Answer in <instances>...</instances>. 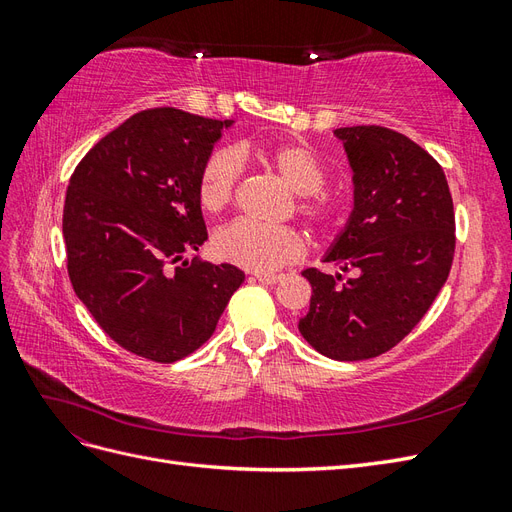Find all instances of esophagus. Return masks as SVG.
<instances>
[{"instance_id":"34e87169","label":"esophagus","mask_w":512,"mask_h":512,"mask_svg":"<svg viewBox=\"0 0 512 512\" xmlns=\"http://www.w3.org/2000/svg\"><path fill=\"white\" fill-rule=\"evenodd\" d=\"M254 280L262 282V284H277L282 280V275H269V273H256Z\"/></svg>"}]
</instances>
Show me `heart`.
I'll use <instances>...</instances> for the list:
<instances>
[{"label": "heart", "mask_w": 512, "mask_h": 512, "mask_svg": "<svg viewBox=\"0 0 512 512\" xmlns=\"http://www.w3.org/2000/svg\"><path fill=\"white\" fill-rule=\"evenodd\" d=\"M254 153L294 194H299L297 209L309 222L329 228L339 220L342 205L335 194L322 190L327 181V166L312 147L305 143H282L258 147ZM239 175L241 160L237 151H213L198 177L200 207L209 213L224 209L235 196ZM213 247L215 254L230 265L271 273L301 258L305 241L301 232L290 226H271L241 218L218 230Z\"/></svg>", "instance_id": "heart-1"}]
</instances>
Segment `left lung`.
<instances>
[{
    "label": "left lung",
    "instance_id": "obj_1",
    "mask_svg": "<svg viewBox=\"0 0 512 512\" xmlns=\"http://www.w3.org/2000/svg\"><path fill=\"white\" fill-rule=\"evenodd\" d=\"M352 168L354 207L312 284L301 335L335 361L391 350L427 314L455 254V211L442 166L408 136L382 126L337 128Z\"/></svg>",
    "mask_w": 512,
    "mask_h": 512
}]
</instances>
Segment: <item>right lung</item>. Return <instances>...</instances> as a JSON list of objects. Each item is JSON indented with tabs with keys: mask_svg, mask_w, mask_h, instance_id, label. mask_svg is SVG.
I'll list each match as a JSON object with an SVG mask.
<instances>
[{
	"mask_svg": "<svg viewBox=\"0 0 512 512\" xmlns=\"http://www.w3.org/2000/svg\"><path fill=\"white\" fill-rule=\"evenodd\" d=\"M232 121L179 108L136 113L91 147L64 205L68 275L102 331L175 363L213 335L245 273L185 254L207 241L198 177Z\"/></svg>",
	"mask_w": 512,
	"mask_h": 512,
	"instance_id": "add662e5",
	"label": "right lung"
}]
</instances>
